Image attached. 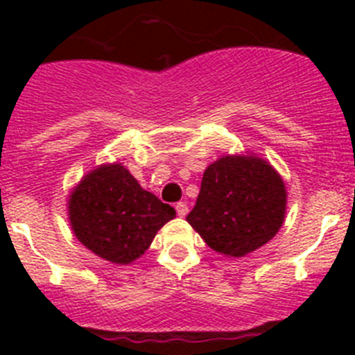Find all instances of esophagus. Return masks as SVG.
I'll return each instance as SVG.
<instances>
[{"label":"esophagus","instance_id":"obj_1","mask_svg":"<svg viewBox=\"0 0 355 355\" xmlns=\"http://www.w3.org/2000/svg\"><path fill=\"white\" fill-rule=\"evenodd\" d=\"M175 211H178V215L180 216H187L188 213L187 202H178V205H175Z\"/></svg>","mask_w":355,"mask_h":355}]
</instances>
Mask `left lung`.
Masks as SVG:
<instances>
[{
    "mask_svg": "<svg viewBox=\"0 0 355 355\" xmlns=\"http://www.w3.org/2000/svg\"><path fill=\"white\" fill-rule=\"evenodd\" d=\"M286 187L270 163L252 155L222 156L202 174L188 224L216 252L243 258L277 234Z\"/></svg>",
    "mask_w": 355,
    "mask_h": 355,
    "instance_id": "8db88e82",
    "label": "left lung"
}]
</instances>
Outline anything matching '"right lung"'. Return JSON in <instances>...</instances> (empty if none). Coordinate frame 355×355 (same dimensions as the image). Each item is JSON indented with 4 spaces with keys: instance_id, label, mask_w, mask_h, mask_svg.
I'll list each match as a JSON object with an SVG mask.
<instances>
[{
    "instance_id": "obj_1",
    "label": "right lung",
    "mask_w": 355,
    "mask_h": 355,
    "mask_svg": "<svg viewBox=\"0 0 355 355\" xmlns=\"http://www.w3.org/2000/svg\"><path fill=\"white\" fill-rule=\"evenodd\" d=\"M69 222L78 240L115 265L140 258L175 209L147 192L121 163L99 165L69 196Z\"/></svg>"
}]
</instances>
